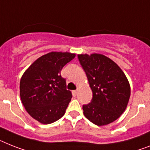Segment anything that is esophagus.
Segmentation results:
<instances>
[{
    "mask_svg": "<svg viewBox=\"0 0 150 150\" xmlns=\"http://www.w3.org/2000/svg\"><path fill=\"white\" fill-rule=\"evenodd\" d=\"M72 93H73V96H76V95H77V90H73Z\"/></svg>",
    "mask_w": 150,
    "mask_h": 150,
    "instance_id": "esophagus-1",
    "label": "esophagus"
}]
</instances>
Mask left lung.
Segmentation results:
<instances>
[{
  "label": "left lung",
  "mask_w": 150,
  "mask_h": 150,
  "mask_svg": "<svg viewBox=\"0 0 150 150\" xmlns=\"http://www.w3.org/2000/svg\"><path fill=\"white\" fill-rule=\"evenodd\" d=\"M86 73L93 98L83 106L84 116L97 126L110 124L123 113L130 96V86L121 68L100 54H78Z\"/></svg>",
  "instance_id": "left-lung-1"
}]
</instances>
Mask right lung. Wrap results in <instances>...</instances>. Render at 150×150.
I'll list each match as a JSON object with an SVG mask.
<instances>
[{
  "instance_id": "obj_1",
  "label": "right lung",
  "mask_w": 150,
  "mask_h": 150,
  "mask_svg": "<svg viewBox=\"0 0 150 150\" xmlns=\"http://www.w3.org/2000/svg\"><path fill=\"white\" fill-rule=\"evenodd\" d=\"M76 54L50 52L33 62L20 82V96L27 112L43 124L61 118L72 98L60 71Z\"/></svg>"
}]
</instances>
